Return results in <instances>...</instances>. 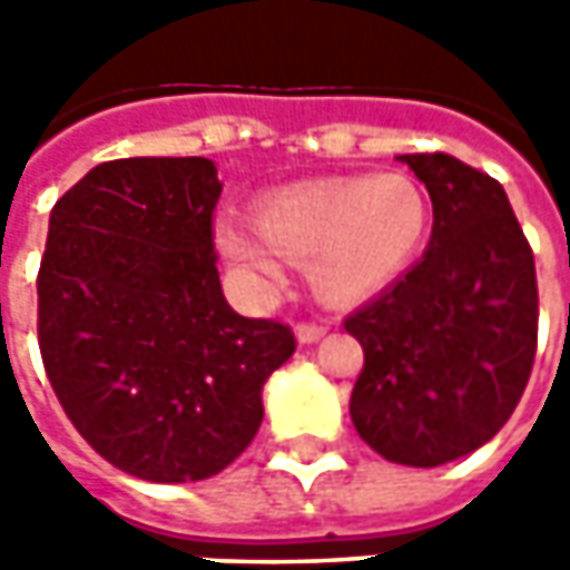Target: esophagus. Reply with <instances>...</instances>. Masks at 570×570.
<instances>
[{
  "mask_svg": "<svg viewBox=\"0 0 570 570\" xmlns=\"http://www.w3.org/2000/svg\"><path fill=\"white\" fill-rule=\"evenodd\" d=\"M297 342H304V345H311V342H317L326 336V323H297Z\"/></svg>",
  "mask_w": 570,
  "mask_h": 570,
  "instance_id": "esophagus-1",
  "label": "esophagus"
}]
</instances>
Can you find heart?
Wrapping results in <instances>:
<instances>
[{
    "instance_id": "obj_1",
    "label": "heart",
    "mask_w": 570,
    "mask_h": 570,
    "mask_svg": "<svg viewBox=\"0 0 570 570\" xmlns=\"http://www.w3.org/2000/svg\"><path fill=\"white\" fill-rule=\"evenodd\" d=\"M431 208L403 174L326 177L269 193L256 222L225 215L215 244L234 273L256 292L285 278V256L307 263L311 285L330 304L367 301L415 263Z\"/></svg>"
}]
</instances>
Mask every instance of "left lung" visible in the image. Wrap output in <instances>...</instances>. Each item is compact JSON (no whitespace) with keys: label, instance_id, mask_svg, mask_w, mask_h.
<instances>
[{"label":"left lung","instance_id":"1","mask_svg":"<svg viewBox=\"0 0 570 570\" xmlns=\"http://www.w3.org/2000/svg\"><path fill=\"white\" fill-rule=\"evenodd\" d=\"M425 184V256L345 330L362 342L352 422L383 460L441 466L489 444L537 358V263L504 187L453 155H400Z\"/></svg>","mask_w":570,"mask_h":570}]
</instances>
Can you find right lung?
I'll list each match as a JSON object with an SVG mask.
<instances>
[{
    "mask_svg": "<svg viewBox=\"0 0 570 570\" xmlns=\"http://www.w3.org/2000/svg\"><path fill=\"white\" fill-rule=\"evenodd\" d=\"M208 158L91 167L50 212L37 273V340L76 431L145 482H199L263 422V383L295 355L278 320L222 295Z\"/></svg>",
    "mask_w": 570,
    "mask_h": 570,
    "instance_id": "add662e5",
    "label": "right lung"
}]
</instances>
